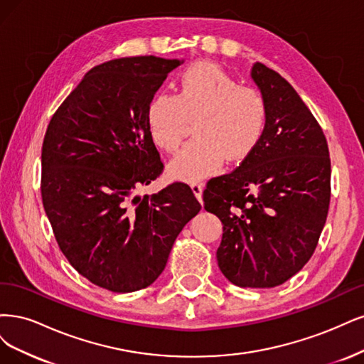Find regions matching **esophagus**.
<instances>
[{
  "label": "esophagus",
  "instance_id": "obj_1",
  "mask_svg": "<svg viewBox=\"0 0 364 364\" xmlns=\"http://www.w3.org/2000/svg\"><path fill=\"white\" fill-rule=\"evenodd\" d=\"M192 187V192L196 196V199L199 203H203V189H204V184L201 181H192L191 183Z\"/></svg>",
  "mask_w": 364,
  "mask_h": 364
}]
</instances>
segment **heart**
<instances>
[{"instance_id":"obj_1","label":"heart","mask_w":364,"mask_h":364,"mask_svg":"<svg viewBox=\"0 0 364 364\" xmlns=\"http://www.w3.org/2000/svg\"><path fill=\"white\" fill-rule=\"evenodd\" d=\"M267 121L262 92L242 86L225 69L210 62L189 66L178 80L177 95L159 93L148 104L152 140L166 152L177 151L195 122L192 142L169 163L171 175L195 181L239 163L259 145Z\"/></svg>"}]
</instances>
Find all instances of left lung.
Instances as JSON below:
<instances>
[{"instance_id": "obj_1", "label": "left lung", "mask_w": 364, "mask_h": 364, "mask_svg": "<svg viewBox=\"0 0 364 364\" xmlns=\"http://www.w3.org/2000/svg\"><path fill=\"white\" fill-rule=\"evenodd\" d=\"M267 105L259 145L237 169L207 183L204 208L224 234L216 259L239 287L286 283L313 255L331 196L326 139L301 97L278 73L254 63Z\"/></svg>"}]
</instances>
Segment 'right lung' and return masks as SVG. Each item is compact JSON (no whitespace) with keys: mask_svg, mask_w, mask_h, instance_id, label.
Wrapping results in <instances>:
<instances>
[{"mask_svg":"<svg viewBox=\"0 0 364 364\" xmlns=\"http://www.w3.org/2000/svg\"><path fill=\"white\" fill-rule=\"evenodd\" d=\"M181 63L140 55L92 68L46 128L41 191L55 240L78 274L114 293L154 283L201 210L184 183L134 195L163 171L146 110Z\"/></svg>","mask_w":364,"mask_h":364,"instance_id":"right-lung-1","label":"right lung"}]
</instances>
